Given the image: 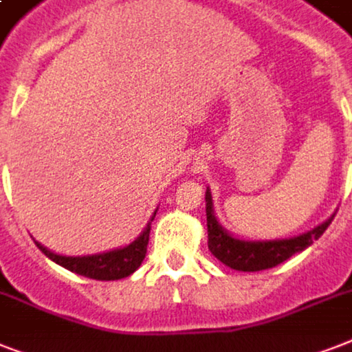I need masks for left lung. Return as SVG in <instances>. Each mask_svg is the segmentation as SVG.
I'll use <instances>...</instances> for the list:
<instances>
[{
    "mask_svg": "<svg viewBox=\"0 0 352 352\" xmlns=\"http://www.w3.org/2000/svg\"><path fill=\"white\" fill-rule=\"evenodd\" d=\"M206 223H208V248L221 263L226 267L241 270V272H257L267 268L278 267L279 263L287 261L290 256L305 250L312 245L323 232L327 230L331 221L329 217L325 223L316 226L314 230L301 234L292 239H276V241H239L226 234L223 226L217 223L212 208V195L206 190Z\"/></svg>",
    "mask_w": 352,
    "mask_h": 352,
    "instance_id": "1",
    "label": "left lung"
}]
</instances>
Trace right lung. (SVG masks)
<instances>
[{"instance_id":"add662e5","label":"right lung","mask_w":352,"mask_h":352,"mask_svg":"<svg viewBox=\"0 0 352 352\" xmlns=\"http://www.w3.org/2000/svg\"><path fill=\"white\" fill-rule=\"evenodd\" d=\"M153 217H151V221H153ZM149 230H151V223H148L142 235L133 241L131 245L118 248V250L106 252V254H96V256L67 257L47 250L45 246H41L40 243H36V246L49 259H52L58 265H62L63 268H67L71 272L80 274V276H85V278L91 279H100V281H113V279L127 278L129 274H133L140 267V263L146 257V250H148Z\"/></svg>"}]
</instances>
